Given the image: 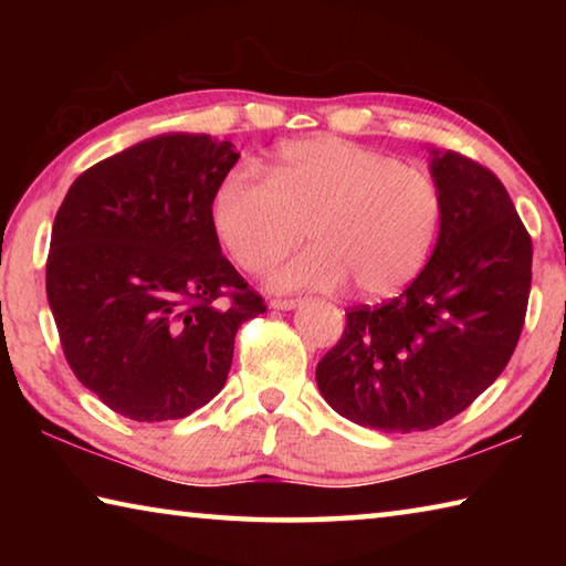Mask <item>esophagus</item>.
Here are the masks:
<instances>
[{
	"mask_svg": "<svg viewBox=\"0 0 566 566\" xmlns=\"http://www.w3.org/2000/svg\"><path fill=\"white\" fill-rule=\"evenodd\" d=\"M270 306H272V310L292 312V310H296V306H302V300H272Z\"/></svg>",
	"mask_w": 566,
	"mask_h": 566,
	"instance_id": "obj_1",
	"label": "esophagus"
}]
</instances>
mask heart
<instances>
[{"label": "heart", "mask_w": 566, "mask_h": 566, "mask_svg": "<svg viewBox=\"0 0 566 566\" xmlns=\"http://www.w3.org/2000/svg\"><path fill=\"white\" fill-rule=\"evenodd\" d=\"M442 187L427 171L354 142L317 137L286 145L270 181L237 169L217 187L212 224L244 272L262 274L306 239L312 247L272 276L276 290L387 300L432 254L442 227Z\"/></svg>", "instance_id": "1"}]
</instances>
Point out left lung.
<instances>
[{
  "instance_id": "left-lung-1",
  "label": "left lung",
  "mask_w": 566,
  "mask_h": 566,
  "mask_svg": "<svg viewBox=\"0 0 566 566\" xmlns=\"http://www.w3.org/2000/svg\"><path fill=\"white\" fill-rule=\"evenodd\" d=\"M444 214L434 252L405 292L347 312L317 364L327 405L359 427L424 432L502 375L532 286V239L500 179L457 151H429Z\"/></svg>"
}]
</instances>
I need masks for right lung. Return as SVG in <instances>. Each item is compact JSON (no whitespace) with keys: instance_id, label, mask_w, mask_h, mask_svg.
<instances>
[{"instance_id":"right-lung-1","label":"right lung","mask_w":566,"mask_h":566,"mask_svg":"<svg viewBox=\"0 0 566 566\" xmlns=\"http://www.w3.org/2000/svg\"><path fill=\"white\" fill-rule=\"evenodd\" d=\"M237 159L209 134H159L76 177L54 217L46 300L64 357L122 417L205 407L224 387L237 329L266 312L212 224Z\"/></svg>"}]
</instances>
